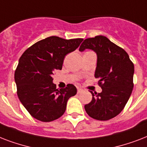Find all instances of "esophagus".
<instances>
[{"mask_svg":"<svg viewBox=\"0 0 147 147\" xmlns=\"http://www.w3.org/2000/svg\"><path fill=\"white\" fill-rule=\"evenodd\" d=\"M77 90H78V93H81L82 92H83L82 88H79V87L77 88Z\"/></svg>","mask_w":147,"mask_h":147,"instance_id":"obj_1","label":"esophagus"}]
</instances>
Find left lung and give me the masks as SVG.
I'll return each mask as SVG.
<instances>
[{
  "label": "left lung",
  "instance_id": "1",
  "mask_svg": "<svg viewBox=\"0 0 147 147\" xmlns=\"http://www.w3.org/2000/svg\"><path fill=\"white\" fill-rule=\"evenodd\" d=\"M86 49L97 54L94 77L99 78L102 92L90 91L92 100L85 105V111L92 118L107 121L118 115L130 98L134 88V65L124 49L104 36L84 40L79 51Z\"/></svg>",
  "mask_w": 147,
  "mask_h": 147
}]
</instances>
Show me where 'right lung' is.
I'll return each instance as SVG.
<instances>
[{
  "label": "right lung",
  "mask_w": 147,
  "mask_h": 147,
  "mask_svg": "<svg viewBox=\"0 0 147 147\" xmlns=\"http://www.w3.org/2000/svg\"><path fill=\"white\" fill-rule=\"evenodd\" d=\"M82 40L49 36L29 47L20 58L14 74L17 95L34 118L42 122L59 118L69 98L76 94L77 89L71 84L56 89L52 76L62 69L65 56L76 50Z\"/></svg>",
  "instance_id": "1"
}]
</instances>
